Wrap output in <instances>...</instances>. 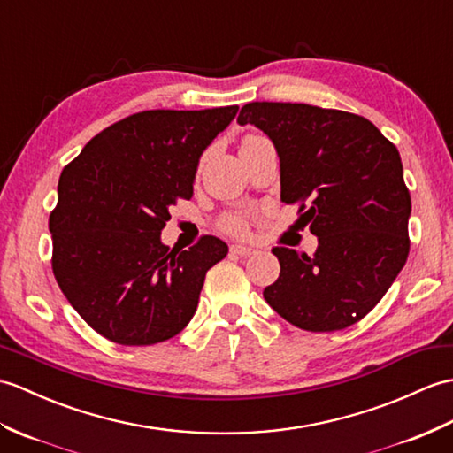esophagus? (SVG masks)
<instances>
[{"label":"esophagus","mask_w":453,"mask_h":453,"mask_svg":"<svg viewBox=\"0 0 453 453\" xmlns=\"http://www.w3.org/2000/svg\"><path fill=\"white\" fill-rule=\"evenodd\" d=\"M229 250H231V255H239V257H250L257 252V249L247 247V245H231Z\"/></svg>","instance_id":"1"}]
</instances>
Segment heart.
<instances>
[{"mask_svg": "<svg viewBox=\"0 0 453 453\" xmlns=\"http://www.w3.org/2000/svg\"><path fill=\"white\" fill-rule=\"evenodd\" d=\"M255 139H258V134H247V136H243L241 144L252 142ZM218 226H219V229L226 231V234H229V235H245L249 231L247 218L243 214H239V212H229V214L222 216V219H219Z\"/></svg>", "mask_w": 453, "mask_h": 453, "instance_id": "heart-1", "label": "heart"}]
</instances>
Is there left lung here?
I'll return each instance as SVG.
<instances>
[{"instance_id":"left-lung-1","label":"left lung","mask_w":453,"mask_h":453,"mask_svg":"<svg viewBox=\"0 0 453 453\" xmlns=\"http://www.w3.org/2000/svg\"><path fill=\"white\" fill-rule=\"evenodd\" d=\"M237 121L265 131L280 156L281 201L299 204L314 255L274 247L280 278L265 299L307 332H335L369 314L409 255L411 196L395 146L363 115L309 104L250 102Z\"/></svg>"}]
</instances>
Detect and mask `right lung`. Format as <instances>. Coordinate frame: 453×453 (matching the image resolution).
I'll list each match as a JSON object with an SVG mask.
<instances>
[{
    "label": "right lung",
    "instance_id": "1",
    "mask_svg": "<svg viewBox=\"0 0 453 453\" xmlns=\"http://www.w3.org/2000/svg\"><path fill=\"white\" fill-rule=\"evenodd\" d=\"M237 106L146 110L98 133L63 167L50 214L51 270L71 307L119 345H152L191 322L206 272L227 245L203 235L162 245L177 201L193 196L198 157Z\"/></svg>",
    "mask_w": 453,
    "mask_h": 453
}]
</instances>
